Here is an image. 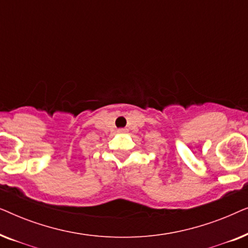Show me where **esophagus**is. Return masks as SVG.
Returning a JSON list of instances; mask_svg holds the SVG:
<instances>
[{
    "mask_svg": "<svg viewBox=\"0 0 248 248\" xmlns=\"http://www.w3.org/2000/svg\"><path fill=\"white\" fill-rule=\"evenodd\" d=\"M118 133H125V132H126V130H125V128H120V130L117 131Z\"/></svg>",
    "mask_w": 248,
    "mask_h": 248,
    "instance_id": "1",
    "label": "esophagus"
}]
</instances>
